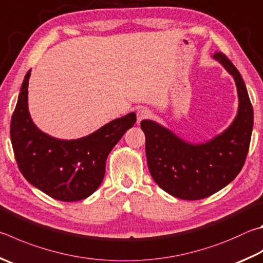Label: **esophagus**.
Here are the masks:
<instances>
[{"label":"esophagus","instance_id":"1","mask_svg":"<svg viewBox=\"0 0 263 263\" xmlns=\"http://www.w3.org/2000/svg\"><path fill=\"white\" fill-rule=\"evenodd\" d=\"M151 116H152V114H151L149 110H148V109L141 108V109H139V110L137 111V123L139 124L141 121L149 118Z\"/></svg>","mask_w":263,"mask_h":263}]
</instances>
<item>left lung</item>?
<instances>
[{
  "instance_id": "left-lung-1",
  "label": "left lung",
  "mask_w": 263,
  "mask_h": 263,
  "mask_svg": "<svg viewBox=\"0 0 263 263\" xmlns=\"http://www.w3.org/2000/svg\"><path fill=\"white\" fill-rule=\"evenodd\" d=\"M237 86L238 112L221 135L191 144L151 119L140 123L146 137L147 164L162 190L183 200H199L231 183L245 163L253 130V108L241 74L222 52L214 54Z\"/></svg>"
}]
</instances>
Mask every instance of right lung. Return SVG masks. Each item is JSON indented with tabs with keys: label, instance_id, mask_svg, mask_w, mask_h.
Instances as JSON below:
<instances>
[{
	"label": "right lung",
	"instance_id": "right-lung-1",
	"mask_svg": "<svg viewBox=\"0 0 263 263\" xmlns=\"http://www.w3.org/2000/svg\"><path fill=\"white\" fill-rule=\"evenodd\" d=\"M31 70L18 95L10 124L11 144L24 177L49 197L61 201H79L102 183L106 161L114 147L137 121L135 112L116 118L79 139H57L33 123L27 104Z\"/></svg>",
	"mask_w": 263,
	"mask_h": 263
}]
</instances>
